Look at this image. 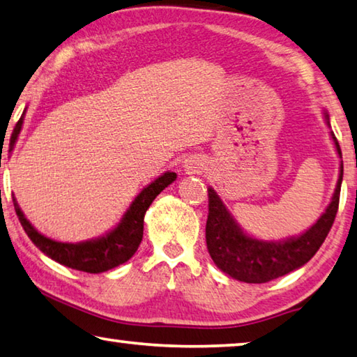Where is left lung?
Instances as JSON below:
<instances>
[{
  "instance_id": "1",
  "label": "left lung",
  "mask_w": 357,
  "mask_h": 357,
  "mask_svg": "<svg viewBox=\"0 0 357 357\" xmlns=\"http://www.w3.org/2000/svg\"><path fill=\"white\" fill-rule=\"evenodd\" d=\"M333 139L342 158V150L334 133ZM342 178L343 161L333 201L320 220L301 236L280 243L260 241L243 234L215 190L208 188V218L205 238L215 265L241 282L265 284L307 264L333 227L339 210Z\"/></svg>"
}]
</instances>
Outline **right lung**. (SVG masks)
Wrapping results in <instances>:
<instances>
[{
    "label": "right lung",
    "mask_w": 357,
    "mask_h": 357,
    "mask_svg": "<svg viewBox=\"0 0 357 357\" xmlns=\"http://www.w3.org/2000/svg\"><path fill=\"white\" fill-rule=\"evenodd\" d=\"M23 116L20 121L17 122L14 133H12V142H15L18 133L22 130ZM177 178L175 172H166L150 183L147 188H144L139 196L135 199L131 204L130 210L125 213L122 221L119 226L109 232L108 235L102 236L98 240L86 241V243H59L54 240H50L47 236L37 232V230L31 226L29 221L23 216L20 207L14 197V208L15 213L20 220L22 227L24 232L31 238V241L40 249V251L53 259L58 264L73 268V270L84 271V273H103L108 271L111 268H116L119 265L125 264V261L133 257V254L137 251L142 240V230H144V215H146L150 204L153 199L160 195V192L171 185L174 180Z\"/></svg>",
    "instance_id": "add662e5"
}]
</instances>
